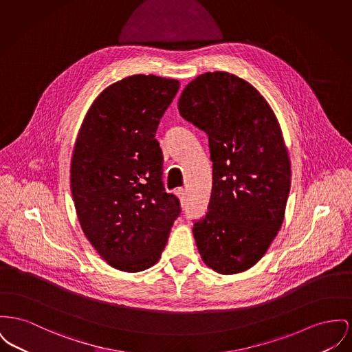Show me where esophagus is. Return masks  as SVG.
Wrapping results in <instances>:
<instances>
[{"instance_id":"esophagus-1","label":"esophagus","mask_w":352,"mask_h":352,"mask_svg":"<svg viewBox=\"0 0 352 352\" xmlns=\"http://www.w3.org/2000/svg\"><path fill=\"white\" fill-rule=\"evenodd\" d=\"M177 197L179 198L181 204H186L187 191L185 188H178V190H177Z\"/></svg>"}]
</instances>
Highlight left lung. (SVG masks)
Listing matches in <instances>:
<instances>
[{"mask_svg": "<svg viewBox=\"0 0 352 352\" xmlns=\"http://www.w3.org/2000/svg\"><path fill=\"white\" fill-rule=\"evenodd\" d=\"M178 109L206 131L212 190L192 234L202 261L218 274L251 269L282 228L291 162L280 124L265 97L228 72L198 76Z\"/></svg>", "mask_w": 352, "mask_h": 352, "instance_id": "obj_1", "label": "left lung"}]
</instances>
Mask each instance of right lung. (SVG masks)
<instances>
[{
  "mask_svg": "<svg viewBox=\"0 0 352 352\" xmlns=\"http://www.w3.org/2000/svg\"><path fill=\"white\" fill-rule=\"evenodd\" d=\"M179 81L135 74L109 85L89 107L70 162V188L83 234L114 269L154 266L181 212L162 184L154 138Z\"/></svg>",
  "mask_w": 352,
  "mask_h": 352,
  "instance_id": "1",
  "label": "right lung"
}]
</instances>
